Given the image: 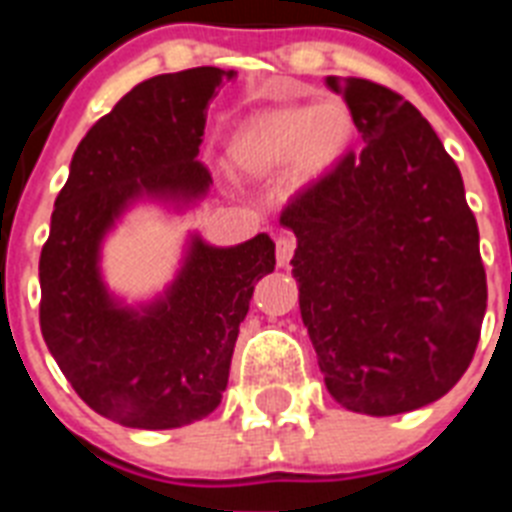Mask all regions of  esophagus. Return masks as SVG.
<instances>
[{
	"mask_svg": "<svg viewBox=\"0 0 512 512\" xmlns=\"http://www.w3.org/2000/svg\"><path fill=\"white\" fill-rule=\"evenodd\" d=\"M295 247V236H289V233H279L276 236V260H279V265H289V260L295 255Z\"/></svg>",
	"mask_w": 512,
	"mask_h": 512,
	"instance_id": "obj_1",
	"label": "esophagus"
}]
</instances>
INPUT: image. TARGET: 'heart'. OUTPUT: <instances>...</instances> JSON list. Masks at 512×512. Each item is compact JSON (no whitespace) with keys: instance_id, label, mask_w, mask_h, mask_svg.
<instances>
[{"instance_id":"obj_1","label":"heart","mask_w":512,"mask_h":512,"mask_svg":"<svg viewBox=\"0 0 512 512\" xmlns=\"http://www.w3.org/2000/svg\"><path fill=\"white\" fill-rule=\"evenodd\" d=\"M356 122L340 100L319 106H276L241 119L225 143L228 162L247 177L279 175L289 167L297 183L335 170L353 143Z\"/></svg>"}]
</instances>
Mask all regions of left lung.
I'll list each match as a JSON object with an SVG mask.
<instances>
[{
    "label": "left lung",
    "mask_w": 512,
    "mask_h": 512,
    "mask_svg": "<svg viewBox=\"0 0 512 512\" xmlns=\"http://www.w3.org/2000/svg\"><path fill=\"white\" fill-rule=\"evenodd\" d=\"M361 154L289 201L300 313L327 390L390 417L433 404L473 361L486 313L478 225L457 164L428 119L369 79L327 76Z\"/></svg>",
    "instance_id": "1"
}]
</instances>
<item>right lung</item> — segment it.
<instances>
[{
	"instance_id": "add662e5",
	"label": "right lung",
	"mask_w": 512,
	"mask_h": 512,
	"mask_svg": "<svg viewBox=\"0 0 512 512\" xmlns=\"http://www.w3.org/2000/svg\"><path fill=\"white\" fill-rule=\"evenodd\" d=\"M233 71L162 74L92 124L71 159L39 257L42 337L84 404L127 428H183L215 412L255 284L273 271L268 233L236 247L193 236L164 297L127 308L100 279V241L132 201H193L212 175L199 156L207 106Z\"/></svg>"
}]
</instances>
